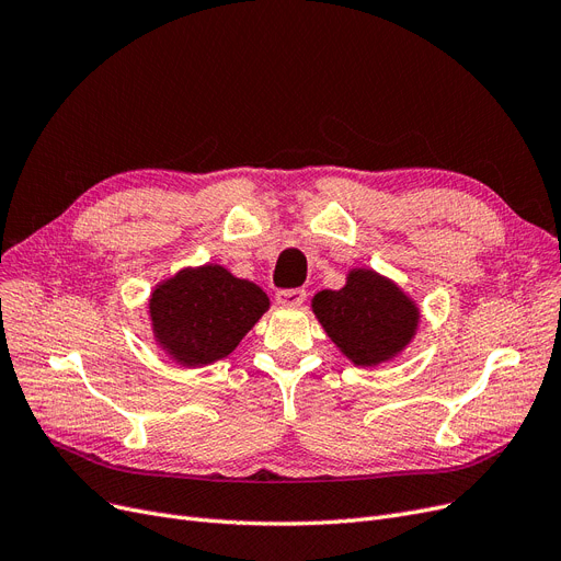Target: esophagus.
<instances>
[{"mask_svg":"<svg viewBox=\"0 0 561 561\" xmlns=\"http://www.w3.org/2000/svg\"><path fill=\"white\" fill-rule=\"evenodd\" d=\"M306 289L301 287H289V289H278L276 301L283 306H301L306 301Z\"/></svg>","mask_w":561,"mask_h":561,"instance_id":"esophagus-1","label":"esophagus"}]
</instances>
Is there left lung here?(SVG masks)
Instances as JSON below:
<instances>
[{
	"label": "left lung",
	"mask_w": 561,
	"mask_h": 561,
	"mask_svg": "<svg viewBox=\"0 0 561 561\" xmlns=\"http://www.w3.org/2000/svg\"><path fill=\"white\" fill-rule=\"evenodd\" d=\"M312 310L329 339L356 366L387 362L410 343L419 312L414 304L375 272H352L339 293L316 295Z\"/></svg>",
	"instance_id": "8db88e82"
}]
</instances>
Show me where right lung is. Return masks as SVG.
Wrapping results in <instances>:
<instances>
[{
  "label": "right lung",
  "instance_id": "right-lung-1",
  "mask_svg": "<svg viewBox=\"0 0 561 561\" xmlns=\"http://www.w3.org/2000/svg\"><path fill=\"white\" fill-rule=\"evenodd\" d=\"M266 308L257 285L216 264L176 274L153 289L149 304L156 339L186 366L228 356Z\"/></svg>",
  "mask_w": 561,
  "mask_h": 561
}]
</instances>
